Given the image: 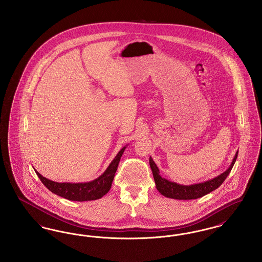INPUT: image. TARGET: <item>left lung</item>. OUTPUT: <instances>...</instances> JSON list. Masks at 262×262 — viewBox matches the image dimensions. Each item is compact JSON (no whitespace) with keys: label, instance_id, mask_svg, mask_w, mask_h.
Listing matches in <instances>:
<instances>
[{"label":"left lung","instance_id":"8db88e82","mask_svg":"<svg viewBox=\"0 0 262 262\" xmlns=\"http://www.w3.org/2000/svg\"><path fill=\"white\" fill-rule=\"evenodd\" d=\"M237 153L238 151L236 152V155L233 159V161L231 163L230 167L223 172L222 174L213 178L211 180L202 182V183H199V184H193V185H188V186H185V185H180L177 184L174 182H171L168 181L167 179L162 178L159 174V169L157 167V165L153 161V159L150 157L149 164L150 168L152 170V174H153V178L155 181V186L156 188L158 189V191L166 198L169 199H174V200H196L204 196L205 194L209 193L213 191L214 189L218 188L220 187L226 178L228 177V174H230L234 164L236 162L237 157Z\"/></svg>","mask_w":262,"mask_h":262}]
</instances>
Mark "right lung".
Listing matches in <instances>:
<instances>
[{"label": "right lung", "mask_w": 262, "mask_h": 262, "mask_svg": "<svg viewBox=\"0 0 262 262\" xmlns=\"http://www.w3.org/2000/svg\"><path fill=\"white\" fill-rule=\"evenodd\" d=\"M125 148L126 145L119 151L103 174L97 179L88 183H57L46 179L42 174H39L35 169L34 170L44 186L53 193L61 198L73 201L99 200L110 190L115 173Z\"/></svg>", "instance_id": "right-lung-1"}]
</instances>
